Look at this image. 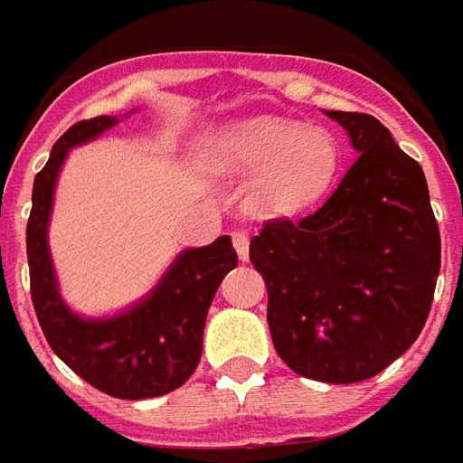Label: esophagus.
Masks as SVG:
<instances>
[{
	"label": "esophagus",
	"mask_w": 463,
	"mask_h": 463,
	"mask_svg": "<svg viewBox=\"0 0 463 463\" xmlns=\"http://www.w3.org/2000/svg\"><path fill=\"white\" fill-rule=\"evenodd\" d=\"M232 243H234L239 258H241V260H249V234H246V232H234V234H232Z\"/></svg>",
	"instance_id": "34e87169"
}]
</instances>
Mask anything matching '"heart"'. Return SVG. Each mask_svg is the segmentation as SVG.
Segmentation results:
<instances>
[{
  "mask_svg": "<svg viewBox=\"0 0 463 463\" xmlns=\"http://www.w3.org/2000/svg\"><path fill=\"white\" fill-rule=\"evenodd\" d=\"M213 160L224 172H260L250 191L253 210L289 217L330 191L339 169V147L323 128L255 117L224 128L213 140Z\"/></svg>",
  "mask_w": 463,
  "mask_h": 463,
  "instance_id": "1",
  "label": "heart"
}]
</instances>
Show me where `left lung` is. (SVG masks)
<instances>
[{
    "mask_svg": "<svg viewBox=\"0 0 463 463\" xmlns=\"http://www.w3.org/2000/svg\"><path fill=\"white\" fill-rule=\"evenodd\" d=\"M358 153L335 194L301 220H268L250 262L268 287V325L291 371L368 380L423 330L439 275V229L425 174L375 117L327 112Z\"/></svg>",
    "mask_w": 463,
    "mask_h": 463,
    "instance_id": "8db88e82",
    "label": "left lung"
}]
</instances>
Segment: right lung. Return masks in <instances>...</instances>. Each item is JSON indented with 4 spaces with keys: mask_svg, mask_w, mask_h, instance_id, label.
<instances>
[{
    "mask_svg": "<svg viewBox=\"0 0 463 463\" xmlns=\"http://www.w3.org/2000/svg\"><path fill=\"white\" fill-rule=\"evenodd\" d=\"M114 124L117 117L73 124L54 143L50 160L35 176L25 229L31 296L44 339L76 375L109 397L150 399L176 390L194 375L210 303L224 275L236 268L239 255L232 239L220 236L205 249L184 250L153 294L128 313L83 320L66 308L47 249L54 184L69 147L95 138Z\"/></svg>",
    "mask_w": 463,
    "mask_h": 463,
    "instance_id": "right-lung-1",
    "label": "right lung"
}]
</instances>
